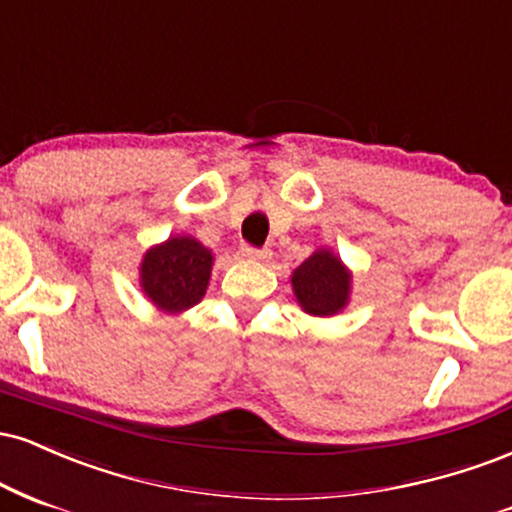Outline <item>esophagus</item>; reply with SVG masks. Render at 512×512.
Returning <instances> with one entry per match:
<instances>
[{"instance_id":"obj_1","label":"esophagus","mask_w":512,"mask_h":512,"mask_svg":"<svg viewBox=\"0 0 512 512\" xmlns=\"http://www.w3.org/2000/svg\"><path fill=\"white\" fill-rule=\"evenodd\" d=\"M242 256L246 261H268L270 249H254V246H244Z\"/></svg>"}]
</instances>
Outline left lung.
Listing matches in <instances>:
<instances>
[{
	"mask_svg": "<svg viewBox=\"0 0 512 512\" xmlns=\"http://www.w3.org/2000/svg\"><path fill=\"white\" fill-rule=\"evenodd\" d=\"M292 292L304 314L330 318L350 306L352 270L328 246L318 249L292 270Z\"/></svg>",
	"mask_w": 512,
	"mask_h": 512,
	"instance_id": "8db88e82",
	"label": "left lung"
}]
</instances>
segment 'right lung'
Wrapping results in <instances>:
<instances>
[{
    "mask_svg": "<svg viewBox=\"0 0 512 512\" xmlns=\"http://www.w3.org/2000/svg\"><path fill=\"white\" fill-rule=\"evenodd\" d=\"M215 256L191 234H174L146 249L138 263V287L162 314L179 316L203 299Z\"/></svg>",
    "mask_w": 512,
    "mask_h": 512,
    "instance_id": "1",
    "label": "right lung"
}]
</instances>
